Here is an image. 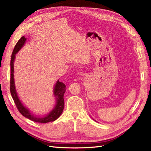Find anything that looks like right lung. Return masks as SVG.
Returning a JSON list of instances; mask_svg holds the SVG:
<instances>
[{"label": "right lung", "instance_id": "add662e5", "mask_svg": "<svg viewBox=\"0 0 151 151\" xmlns=\"http://www.w3.org/2000/svg\"><path fill=\"white\" fill-rule=\"evenodd\" d=\"M27 38L25 36H22L15 45L13 51L11 59V80H10V91L12 98L14 100L18 111L20 114L34 122L40 123H48L50 122H53L59 118L62 114L64 107V94L66 91V87L63 83L59 82L58 80L55 86L53 87V94L55 99V103L54 105L53 109L50 110L48 114L42 116H38L33 114L30 110L27 108L24 104L22 103L20 98L18 95V92L16 89L14 78V62L16 58V54L20 51L23 46H24Z\"/></svg>", "mask_w": 151, "mask_h": 151}]
</instances>
